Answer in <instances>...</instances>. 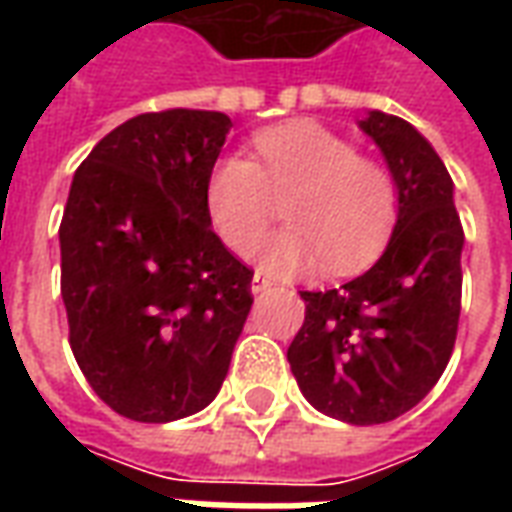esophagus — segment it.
<instances>
[{
	"mask_svg": "<svg viewBox=\"0 0 512 512\" xmlns=\"http://www.w3.org/2000/svg\"><path fill=\"white\" fill-rule=\"evenodd\" d=\"M271 285H274V282H271L266 274H260V271H257L255 277H252V293H263V290H268Z\"/></svg>",
	"mask_w": 512,
	"mask_h": 512,
	"instance_id": "esophagus-1",
	"label": "esophagus"
}]
</instances>
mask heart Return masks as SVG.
<instances>
[{
	"label": "heart",
	"mask_w": 512,
	"mask_h": 512,
	"mask_svg": "<svg viewBox=\"0 0 512 512\" xmlns=\"http://www.w3.org/2000/svg\"><path fill=\"white\" fill-rule=\"evenodd\" d=\"M285 200V227L260 249V263L293 274L329 263L354 271L381 252L397 216L392 175L356 147L312 120L260 131L252 161L222 158L205 183L213 233L238 255L249 252Z\"/></svg>",
	"instance_id": "obj_1"
}]
</instances>
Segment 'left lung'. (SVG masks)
I'll list each match as a JSON object with an SVG mask.
<instances>
[{
	"mask_svg": "<svg viewBox=\"0 0 512 512\" xmlns=\"http://www.w3.org/2000/svg\"><path fill=\"white\" fill-rule=\"evenodd\" d=\"M397 186L384 255L334 290H301L304 323L288 348L299 389L321 414L381 425L406 414L450 362L461 318V216L439 153L403 117L359 123Z\"/></svg>",
	"mask_w": 512,
	"mask_h": 512,
	"instance_id": "obj_1",
	"label": "left lung"
}]
</instances>
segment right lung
Wrapping results in <instances>:
<instances>
[{"instance_id":"obj_1","label":"right lung","mask_w":512,"mask_h":512,"mask_svg":"<svg viewBox=\"0 0 512 512\" xmlns=\"http://www.w3.org/2000/svg\"><path fill=\"white\" fill-rule=\"evenodd\" d=\"M230 128L202 109L136 115L73 175L60 224L71 351L95 395L134 422L208 406L252 310V268L205 211Z\"/></svg>"}]
</instances>
